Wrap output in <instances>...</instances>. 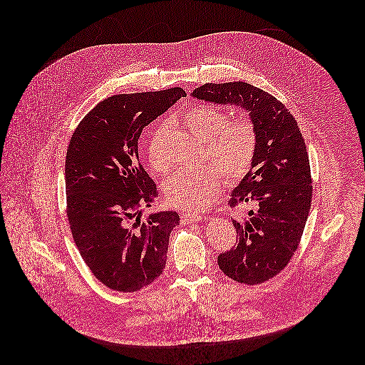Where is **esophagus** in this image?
Wrapping results in <instances>:
<instances>
[{"label": "esophagus", "instance_id": "1", "mask_svg": "<svg viewBox=\"0 0 365 365\" xmlns=\"http://www.w3.org/2000/svg\"><path fill=\"white\" fill-rule=\"evenodd\" d=\"M204 217L198 213H182L181 215V223L184 225H190V223H195V222H201Z\"/></svg>", "mask_w": 365, "mask_h": 365}]
</instances>
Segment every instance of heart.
Listing matches in <instances>:
<instances>
[{
    "instance_id": "obj_1",
    "label": "heart",
    "mask_w": 365,
    "mask_h": 365,
    "mask_svg": "<svg viewBox=\"0 0 365 365\" xmlns=\"http://www.w3.org/2000/svg\"><path fill=\"white\" fill-rule=\"evenodd\" d=\"M187 128L205 140V156L212 163L194 170H180L165 182V197L174 208L200 210L222 192L225 175L230 184L240 182L252 170L259 148L255 122L247 116L227 119V112L216 105H195L184 115ZM168 128L157 126L146 142V157L157 174L170 170L164 150Z\"/></svg>"
}]
</instances>
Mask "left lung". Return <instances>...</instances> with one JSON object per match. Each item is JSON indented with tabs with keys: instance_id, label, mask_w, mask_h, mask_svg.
<instances>
[{
	"instance_id": "left-lung-1",
	"label": "left lung",
	"mask_w": 365,
	"mask_h": 365,
	"mask_svg": "<svg viewBox=\"0 0 365 365\" xmlns=\"http://www.w3.org/2000/svg\"><path fill=\"white\" fill-rule=\"evenodd\" d=\"M198 100L242 106L256 125L259 148L250 173L233 190L230 208L253 205L235 220L236 245L217 256L229 278L262 284L281 272L295 255L312 201V177L298 122L275 97L243 81L207 83L192 91Z\"/></svg>"
}]
</instances>
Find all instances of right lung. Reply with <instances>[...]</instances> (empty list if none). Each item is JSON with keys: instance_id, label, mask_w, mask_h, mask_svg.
<instances>
[{"instance_id": "obj_1", "label": "right lung", "mask_w": 365, "mask_h": 365, "mask_svg": "<svg viewBox=\"0 0 365 365\" xmlns=\"http://www.w3.org/2000/svg\"><path fill=\"white\" fill-rule=\"evenodd\" d=\"M180 87L118 94L96 105L71 135L66 155L67 219L74 243L94 277L119 292L152 284L165 267L177 212L149 215L156 184L139 161L143 128L175 104Z\"/></svg>"}]
</instances>
